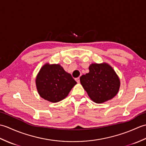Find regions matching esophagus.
<instances>
[{
    "label": "esophagus",
    "mask_w": 146,
    "mask_h": 146,
    "mask_svg": "<svg viewBox=\"0 0 146 146\" xmlns=\"http://www.w3.org/2000/svg\"><path fill=\"white\" fill-rule=\"evenodd\" d=\"M75 80L77 83H80V78H76Z\"/></svg>",
    "instance_id": "esophagus-1"
}]
</instances>
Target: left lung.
Instances as JSON below:
<instances>
[{"label":"left lung","mask_w":146,"mask_h":146,"mask_svg":"<svg viewBox=\"0 0 146 146\" xmlns=\"http://www.w3.org/2000/svg\"><path fill=\"white\" fill-rule=\"evenodd\" d=\"M89 73L80 77V83L92 100L102 104L115 96L120 80L113 69L107 63L92 64Z\"/></svg>","instance_id":"8db88e82"}]
</instances>
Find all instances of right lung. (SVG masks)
<instances>
[{"mask_svg": "<svg viewBox=\"0 0 146 146\" xmlns=\"http://www.w3.org/2000/svg\"><path fill=\"white\" fill-rule=\"evenodd\" d=\"M36 83L42 98L56 103L67 97L76 82L60 64H46L40 70Z\"/></svg>", "mask_w": 146, "mask_h": 146, "instance_id": "1", "label": "right lung"}]
</instances>
